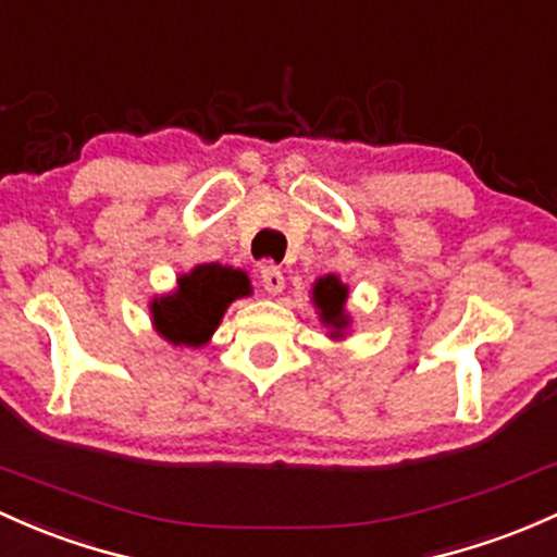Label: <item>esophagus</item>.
<instances>
[{
	"label": "esophagus",
	"mask_w": 557,
	"mask_h": 557,
	"mask_svg": "<svg viewBox=\"0 0 557 557\" xmlns=\"http://www.w3.org/2000/svg\"><path fill=\"white\" fill-rule=\"evenodd\" d=\"M260 281L268 295H281V289H284V273L276 265H271V262L260 268Z\"/></svg>",
	"instance_id": "obj_1"
}]
</instances>
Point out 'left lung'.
I'll list each match as a JSON object with an SVG mask.
<instances>
[{"label":"left lung","mask_w":557,"mask_h":557,"mask_svg":"<svg viewBox=\"0 0 557 557\" xmlns=\"http://www.w3.org/2000/svg\"><path fill=\"white\" fill-rule=\"evenodd\" d=\"M313 297H315V305L321 308V319H324L326 324H332L334 329H343L348 324L343 310L345 300H348V289H345L337 278L334 276L319 278V284H315L313 289Z\"/></svg>","instance_id":"left-lung-1"}]
</instances>
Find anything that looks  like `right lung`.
<instances>
[{
  "label": "right lung",
  "instance_id": "add662e5",
  "mask_svg": "<svg viewBox=\"0 0 557 557\" xmlns=\"http://www.w3.org/2000/svg\"><path fill=\"white\" fill-rule=\"evenodd\" d=\"M249 292L252 289L244 271H233L218 262L199 265L188 276H181L172 295L153 300V324L172 345L199 348L218 329L225 308Z\"/></svg>",
  "mask_w": 557,
  "mask_h": 557
}]
</instances>
